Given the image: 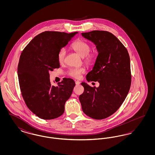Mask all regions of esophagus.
Segmentation results:
<instances>
[{
	"label": "esophagus",
	"instance_id": "obj_1",
	"mask_svg": "<svg viewBox=\"0 0 155 155\" xmlns=\"http://www.w3.org/2000/svg\"><path fill=\"white\" fill-rule=\"evenodd\" d=\"M75 84L76 85H80V82L79 81H75Z\"/></svg>",
	"mask_w": 155,
	"mask_h": 155
}]
</instances>
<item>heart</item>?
Here are the masks:
<instances>
[{"instance_id":"1","label":"heart","mask_w":155,"mask_h":155,"mask_svg":"<svg viewBox=\"0 0 155 155\" xmlns=\"http://www.w3.org/2000/svg\"><path fill=\"white\" fill-rule=\"evenodd\" d=\"M70 48L79 56L84 58V61L87 65H91L95 62L96 59V52H90L91 46L87 42L78 40L71 45ZM66 53V51L64 48L60 49L58 53V60L60 64L64 63ZM85 72L86 70L84 67L73 68L68 71L67 74L71 77L78 79L81 77V75Z\"/></svg>"}]
</instances>
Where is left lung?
I'll return each mask as SVG.
<instances>
[{
  "instance_id": "8db88e82",
  "label": "left lung",
  "mask_w": 155,
  "mask_h": 155,
  "mask_svg": "<svg viewBox=\"0 0 155 155\" xmlns=\"http://www.w3.org/2000/svg\"><path fill=\"white\" fill-rule=\"evenodd\" d=\"M96 46L98 56L87 80L97 81L92 87L85 82L79 99L84 113L96 120L107 118L118 110L125 100L131 83L128 52L118 38L108 31L95 30L81 34Z\"/></svg>"
}]
</instances>
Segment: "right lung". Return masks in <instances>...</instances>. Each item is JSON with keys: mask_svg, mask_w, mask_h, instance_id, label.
Returning <instances> with one entry per match:
<instances>
[{"mask_svg": "<svg viewBox=\"0 0 155 155\" xmlns=\"http://www.w3.org/2000/svg\"><path fill=\"white\" fill-rule=\"evenodd\" d=\"M77 33L45 31L21 54L17 72L21 95L28 108L39 118L52 120L61 116L72 94L73 80L65 78L54 87L51 85L49 72L60 67L58 53Z\"/></svg>", "mask_w": 155, "mask_h": 155, "instance_id": "add662e5", "label": "right lung"}]
</instances>
